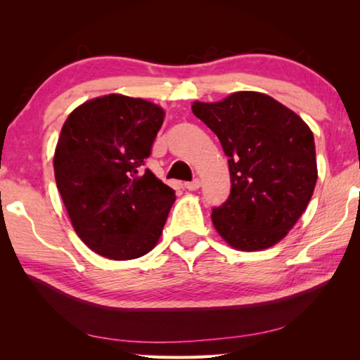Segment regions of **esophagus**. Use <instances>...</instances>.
<instances>
[{
  "instance_id": "1",
  "label": "esophagus",
  "mask_w": 360,
  "mask_h": 360,
  "mask_svg": "<svg viewBox=\"0 0 360 360\" xmlns=\"http://www.w3.org/2000/svg\"><path fill=\"white\" fill-rule=\"evenodd\" d=\"M184 187L187 188V191H197V188L200 187V179H193L191 182H186Z\"/></svg>"
}]
</instances>
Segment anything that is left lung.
Instances as JSON below:
<instances>
[{"label":"left lung","mask_w":360,"mask_h":360,"mask_svg":"<svg viewBox=\"0 0 360 360\" xmlns=\"http://www.w3.org/2000/svg\"><path fill=\"white\" fill-rule=\"evenodd\" d=\"M192 111L216 133L229 157L230 195L211 214L217 233L238 251L276 245L314 192L318 167L309 127L259 92L195 101Z\"/></svg>","instance_id":"1"}]
</instances>
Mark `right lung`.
Returning <instances> with one entry per match:
<instances>
[{
    "label": "right lung",
    "instance_id": "obj_1",
    "mask_svg": "<svg viewBox=\"0 0 360 360\" xmlns=\"http://www.w3.org/2000/svg\"><path fill=\"white\" fill-rule=\"evenodd\" d=\"M162 108L105 95L66 119L53 169L72 227L92 251L130 260L157 245L174 191L144 168L163 124Z\"/></svg>",
    "mask_w": 360,
    "mask_h": 360
}]
</instances>
